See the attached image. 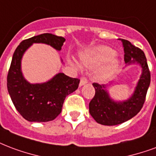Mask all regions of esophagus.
<instances>
[{
  "label": "esophagus",
  "instance_id": "obj_1",
  "mask_svg": "<svg viewBox=\"0 0 156 156\" xmlns=\"http://www.w3.org/2000/svg\"><path fill=\"white\" fill-rule=\"evenodd\" d=\"M87 78L83 77V78L80 79V83H79V86H80V87H82V86H83V85H85V84H87Z\"/></svg>",
  "mask_w": 156,
  "mask_h": 156
}]
</instances>
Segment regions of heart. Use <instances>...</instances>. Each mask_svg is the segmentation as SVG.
Masks as SVG:
<instances>
[{
    "label": "heart",
    "instance_id": "obj_1",
    "mask_svg": "<svg viewBox=\"0 0 156 156\" xmlns=\"http://www.w3.org/2000/svg\"><path fill=\"white\" fill-rule=\"evenodd\" d=\"M116 52L110 47L106 45L96 46L80 55V62L83 66L87 69H98L95 73V78L99 82L106 81L116 73L119 67V59L115 56ZM69 63L78 66V63L69 58Z\"/></svg>",
    "mask_w": 156,
    "mask_h": 156
}]
</instances>
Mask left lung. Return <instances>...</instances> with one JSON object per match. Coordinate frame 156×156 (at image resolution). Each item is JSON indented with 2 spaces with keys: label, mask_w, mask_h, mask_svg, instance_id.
<instances>
[{
  "label": "left lung",
  "mask_w": 156,
  "mask_h": 156,
  "mask_svg": "<svg viewBox=\"0 0 156 156\" xmlns=\"http://www.w3.org/2000/svg\"><path fill=\"white\" fill-rule=\"evenodd\" d=\"M122 41L125 52L126 67L138 64L141 73L133 93L127 99L122 101L113 99L108 92L114 82L107 85L93 83L95 96L89 103V113L96 122L101 125H119L136 116L142 108L151 83V73L144 52L132 45L128 40Z\"/></svg>",
  "instance_id": "1"
}]
</instances>
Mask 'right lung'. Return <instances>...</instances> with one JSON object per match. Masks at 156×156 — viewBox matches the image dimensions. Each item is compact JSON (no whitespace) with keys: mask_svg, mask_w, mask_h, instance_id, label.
Segmentation results:
<instances>
[{"mask_svg":"<svg viewBox=\"0 0 156 156\" xmlns=\"http://www.w3.org/2000/svg\"><path fill=\"white\" fill-rule=\"evenodd\" d=\"M64 41L63 37L45 33L23 40L14 52L7 76L8 93L16 110L29 122L55 119L60 114L65 98L77 90L80 80L58 73L44 83H31L23 74V56L33 44H44L60 51ZM60 61L63 63L62 58Z\"/></svg>","mask_w":156,"mask_h":156,"instance_id":"obj_1","label":"right lung"}]
</instances>
